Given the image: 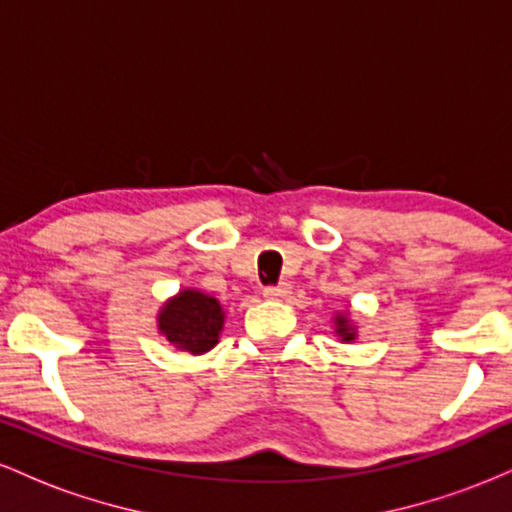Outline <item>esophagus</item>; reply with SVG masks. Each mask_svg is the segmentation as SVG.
Wrapping results in <instances>:
<instances>
[{"label": "esophagus", "mask_w": 512, "mask_h": 512, "mask_svg": "<svg viewBox=\"0 0 512 512\" xmlns=\"http://www.w3.org/2000/svg\"><path fill=\"white\" fill-rule=\"evenodd\" d=\"M264 298H272V301H279V298H286L291 293V286L286 284V281H281V284L276 286H264Z\"/></svg>", "instance_id": "obj_1"}]
</instances>
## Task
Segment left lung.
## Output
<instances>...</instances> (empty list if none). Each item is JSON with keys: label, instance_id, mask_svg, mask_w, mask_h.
<instances>
[{"label": "left lung", "instance_id": "1", "mask_svg": "<svg viewBox=\"0 0 512 512\" xmlns=\"http://www.w3.org/2000/svg\"><path fill=\"white\" fill-rule=\"evenodd\" d=\"M334 322H337V332H339V337L344 339V342H351V339L356 337L354 330H351L349 320H346L344 315H337V320H334Z\"/></svg>", "mask_w": 512, "mask_h": 512}]
</instances>
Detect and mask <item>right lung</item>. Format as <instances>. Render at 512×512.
Returning <instances> with one entry per match:
<instances>
[{
	"label": "right lung",
	"mask_w": 512,
	"mask_h": 512,
	"mask_svg": "<svg viewBox=\"0 0 512 512\" xmlns=\"http://www.w3.org/2000/svg\"><path fill=\"white\" fill-rule=\"evenodd\" d=\"M223 310L216 298L199 291H180L158 315V330L170 344L190 354H204L219 342Z\"/></svg>",
	"instance_id": "1"
}]
</instances>
